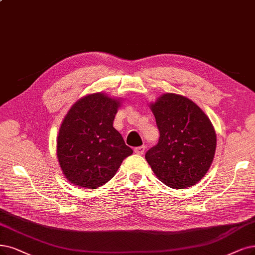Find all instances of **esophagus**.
<instances>
[{"label": "esophagus", "mask_w": 255, "mask_h": 255, "mask_svg": "<svg viewBox=\"0 0 255 255\" xmlns=\"http://www.w3.org/2000/svg\"><path fill=\"white\" fill-rule=\"evenodd\" d=\"M145 149H146L145 146H139V147L134 148V152H135L136 154L142 155V154H144V152H145Z\"/></svg>", "instance_id": "esophagus-1"}]
</instances>
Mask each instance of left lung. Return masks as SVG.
<instances>
[{"instance_id":"8db88e82","label":"left lung","mask_w":255,"mask_h":255,"mask_svg":"<svg viewBox=\"0 0 255 255\" xmlns=\"http://www.w3.org/2000/svg\"><path fill=\"white\" fill-rule=\"evenodd\" d=\"M159 130L145 158L159 181L173 189L199 183L212 164L216 133L209 118L186 97L164 93L150 103Z\"/></svg>"}]
</instances>
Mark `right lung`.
Segmentation results:
<instances>
[{
    "label": "right lung",
    "instance_id": "obj_1",
    "mask_svg": "<svg viewBox=\"0 0 255 255\" xmlns=\"http://www.w3.org/2000/svg\"><path fill=\"white\" fill-rule=\"evenodd\" d=\"M122 100L104 92L87 94L64 117L56 138L62 172L78 187L97 189L115 176L123 159L132 154L113 120Z\"/></svg>",
    "mask_w": 255,
    "mask_h": 255
}]
</instances>
